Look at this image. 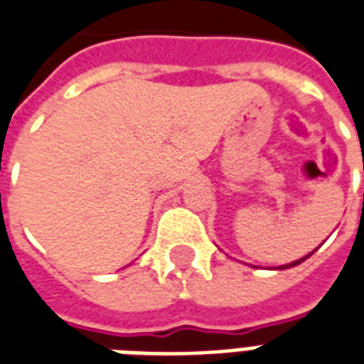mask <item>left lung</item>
<instances>
[{
    "label": "left lung",
    "mask_w": 364,
    "mask_h": 364,
    "mask_svg": "<svg viewBox=\"0 0 364 364\" xmlns=\"http://www.w3.org/2000/svg\"><path fill=\"white\" fill-rule=\"evenodd\" d=\"M312 253H314V252H312ZM312 253H310V255H312ZM310 255H306V257H302V259H298V261H294V263H290V265H284V267H279V269H289V267H294V265H300V263H302V261L308 259Z\"/></svg>",
    "instance_id": "obj_1"
}]
</instances>
